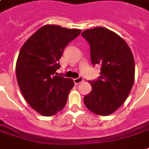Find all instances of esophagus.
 <instances>
[{
	"label": "esophagus",
	"mask_w": 149,
	"mask_h": 149,
	"mask_svg": "<svg viewBox=\"0 0 149 149\" xmlns=\"http://www.w3.org/2000/svg\"><path fill=\"white\" fill-rule=\"evenodd\" d=\"M83 80H84V79H83V77H79L78 78H75V79H73V81H74L75 84H80L81 82H83Z\"/></svg>",
	"instance_id": "1"
}]
</instances>
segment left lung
<instances>
[{
  "label": "left lung",
  "mask_w": 149,
  "mask_h": 149,
  "mask_svg": "<svg viewBox=\"0 0 149 149\" xmlns=\"http://www.w3.org/2000/svg\"><path fill=\"white\" fill-rule=\"evenodd\" d=\"M81 36L90 45L93 65H100V77L90 81L92 91L84 97V104L97 115H109L122 105L132 88L133 54L122 38L103 27L86 30Z\"/></svg>",
  "instance_id": "obj_1"
}]
</instances>
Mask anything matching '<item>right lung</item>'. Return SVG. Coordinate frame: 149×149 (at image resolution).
<instances>
[{
    "mask_svg": "<svg viewBox=\"0 0 149 149\" xmlns=\"http://www.w3.org/2000/svg\"><path fill=\"white\" fill-rule=\"evenodd\" d=\"M81 32L47 24L35 32L20 50L16 76L20 90L30 106L43 116L55 115L65 107L73 80L56 76L68 43Z\"/></svg>",
    "mask_w": 149,
    "mask_h": 149,
    "instance_id": "1",
    "label": "right lung"
}]
</instances>
